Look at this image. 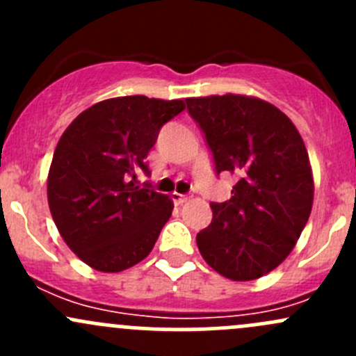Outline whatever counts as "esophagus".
<instances>
[{
  "label": "esophagus",
  "mask_w": 356,
  "mask_h": 356,
  "mask_svg": "<svg viewBox=\"0 0 356 356\" xmlns=\"http://www.w3.org/2000/svg\"><path fill=\"white\" fill-rule=\"evenodd\" d=\"M172 200H174L175 204H184L189 198L186 195H181V193H172Z\"/></svg>",
  "instance_id": "esophagus-1"
}]
</instances>
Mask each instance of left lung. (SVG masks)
<instances>
[{
    "label": "left lung",
    "mask_w": 356,
    "mask_h": 356,
    "mask_svg": "<svg viewBox=\"0 0 356 356\" xmlns=\"http://www.w3.org/2000/svg\"><path fill=\"white\" fill-rule=\"evenodd\" d=\"M204 132L215 172L234 175L231 200L196 243L208 265L231 281H253L293 251L314 204L310 158L291 118L245 95L186 98Z\"/></svg>",
    "instance_id": "1"
}]
</instances>
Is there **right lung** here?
Here are the masks:
<instances>
[{
    "label": "right lung",
    "mask_w": 356,
    "mask_h": 356,
    "mask_svg": "<svg viewBox=\"0 0 356 356\" xmlns=\"http://www.w3.org/2000/svg\"><path fill=\"white\" fill-rule=\"evenodd\" d=\"M182 99L118 96L74 118L56 145L48 204L67 246L99 272H122L145 260L174 203L139 188L161 125L184 110Z\"/></svg>",
    "instance_id": "obj_1"
}]
</instances>
